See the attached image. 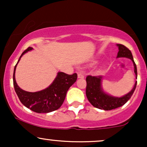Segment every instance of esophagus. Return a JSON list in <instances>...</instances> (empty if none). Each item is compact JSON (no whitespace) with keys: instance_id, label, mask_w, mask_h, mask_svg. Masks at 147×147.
<instances>
[{"instance_id":"34e87169","label":"esophagus","mask_w":147,"mask_h":147,"mask_svg":"<svg viewBox=\"0 0 147 147\" xmlns=\"http://www.w3.org/2000/svg\"><path fill=\"white\" fill-rule=\"evenodd\" d=\"M77 77H78L79 79H84V75L82 73H78V75H77Z\"/></svg>"}]
</instances>
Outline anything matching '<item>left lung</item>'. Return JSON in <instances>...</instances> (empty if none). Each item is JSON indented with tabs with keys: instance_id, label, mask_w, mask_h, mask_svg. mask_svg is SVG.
<instances>
[{
	"instance_id": "left-lung-1",
	"label": "left lung",
	"mask_w": 147,
	"mask_h": 147,
	"mask_svg": "<svg viewBox=\"0 0 147 147\" xmlns=\"http://www.w3.org/2000/svg\"><path fill=\"white\" fill-rule=\"evenodd\" d=\"M117 45L119 49L117 58L126 57V58L130 59L132 61L133 65H134V72L136 75V79H137V67H136V64L133 60L131 52L124 45L117 44ZM102 76H94V77L90 75L87 76L86 94V97L88 101L94 107L104 111L115 109L125 104L131 97L136 90V85H137V82H136L133 89L129 93L126 94L122 97H117L109 95L103 90L102 87Z\"/></svg>"
}]
</instances>
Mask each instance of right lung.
Segmentation results:
<instances>
[{"label":"right lung","instance_id":"1","mask_svg":"<svg viewBox=\"0 0 147 147\" xmlns=\"http://www.w3.org/2000/svg\"><path fill=\"white\" fill-rule=\"evenodd\" d=\"M29 47L22 53L17 63L15 65L13 74V83L14 90L22 104L34 112L38 113H47L59 109L65 98L67 91L77 81L76 73L68 75L64 72H59L53 82L48 88L38 92H31L22 90L16 84L15 79V71L16 65L21 57L27 52L32 50Z\"/></svg>","mask_w":147,"mask_h":147}]
</instances>
